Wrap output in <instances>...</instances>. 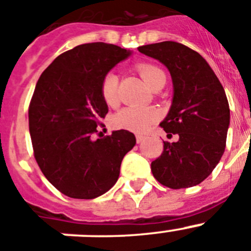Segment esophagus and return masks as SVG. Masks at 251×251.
Listing matches in <instances>:
<instances>
[{"label": "esophagus", "instance_id": "obj_1", "mask_svg": "<svg viewBox=\"0 0 251 251\" xmlns=\"http://www.w3.org/2000/svg\"><path fill=\"white\" fill-rule=\"evenodd\" d=\"M145 139H146V137L142 136V135H137V136H136V141H137V144H141V142L144 141Z\"/></svg>", "mask_w": 251, "mask_h": 251}]
</instances>
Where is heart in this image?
Here are the masks:
<instances>
[{"label": "heart", "instance_id": "1", "mask_svg": "<svg viewBox=\"0 0 251 251\" xmlns=\"http://www.w3.org/2000/svg\"><path fill=\"white\" fill-rule=\"evenodd\" d=\"M137 70L141 74L145 83L152 88L154 83L162 76H166L162 69L152 64L137 65ZM119 78L114 72L105 74L101 81V97L109 106H115L119 102ZM158 119L157 110L150 106H126L119 110L112 118V125L116 128L145 132L153 121Z\"/></svg>", "mask_w": 251, "mask_h": 251}]
</instances>
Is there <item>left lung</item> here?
I'll return each instance as SVG.
<instances>
[{"mask_svg":"<svg viewBox=\"0 0 251 251\" xmlns=\"http://www.w3.org/2000/svg\"><path fill=\"white\" fill-rule=\"evenodd\" d=\"M139 51L170 72L172 104L160 125L179 136L177 142H165L162 154L151 163L153 177L172 189L197 186L226 150L230 110L224 88L207 60L183 44L161 42L139 47Z\"/></svg>","mask_w":251,"mask_h":251,"instance_id":"8db88e82","label":"left lung"}]
</instances>
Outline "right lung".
Here are the masks:
<instances>
[{"mask_svg":"<svg viewBox=\"0 0 251 251\" xmlns=\"http://www.w3.org/2000/svg\"><path fill=\"white\" fill-rule=\"evenodd\" d=\"M132 51L114 44H80L55 58L37 81L28 110L34 157L46 178L70 198L106 193L123 158L136 145L127 130L93 140L107 114L101 97L105 74Z\"/></svg>","mask_w":251,"mask_h":251,"instance_id":"right-lung-1","label":"right lung"}]
</instances>
